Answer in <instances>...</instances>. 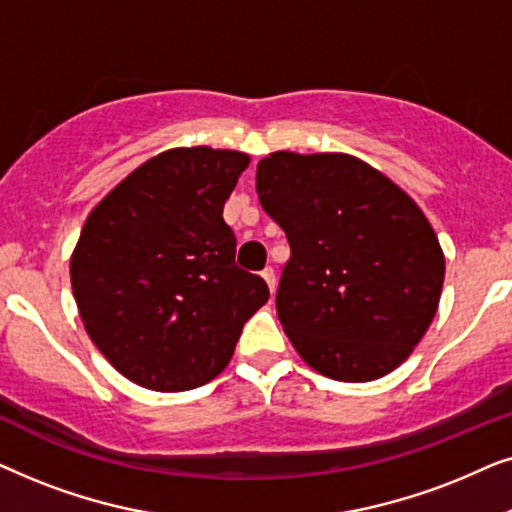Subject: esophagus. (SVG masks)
I'll list each match as a JSON object with an SVG mask.
<instances>
[{
    "instance_id": "34e87169",
    "label": "esophagus",
    "mask_w": 512,
    "mask_h": 512,
    "mask_svg": "<svg viewBox=\"0 0 512 512\" xmlns=\"http://www.w3.org/2000/svg\"><path fill=\"white\" fill-rule=\"evenodd\" d=\"M262 278H264V281H267V285H269V290H271V292H274V290H276V271H274V269H271V267H267V269H264V271H262Z\"/></svg>"
}]
</instances>
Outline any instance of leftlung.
<instances>
[{
    "instance_id": "1",
    "label": "left lung",
    "mask_w": 512,
    "mask_h": 512,
    "mask_svg": "<svg viewBox=\"0 0 512 512\" xmlns=\"http://www.w3.org/2000/svg\"><path fill=\"white\" fill-rule=\"evenodd\" d=\"M257 194L290 243L276 311L304 363L351 384L405 363L445 281V255L417 203L351 154L264 156Z\"/></svg>"
}]
</instances>
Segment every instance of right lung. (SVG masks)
<instances>
[{"mask_svg":"<svg viewBox=\"0 0 512 512\" xmlns=\"http://www.w3.org/2000/svg\"><path fill=\"white\" fill-rule=\"evenodd\" d=\"M248 163L231 149H168L88 215L72 292L91 342L133 384L161 393L208 384L267 304V283L236 267L222 217Z\"/></svg>","mask_w":512,"mask_h":512,"instance_id":"right-lung-1","label":"right lung"}]
</instances>
